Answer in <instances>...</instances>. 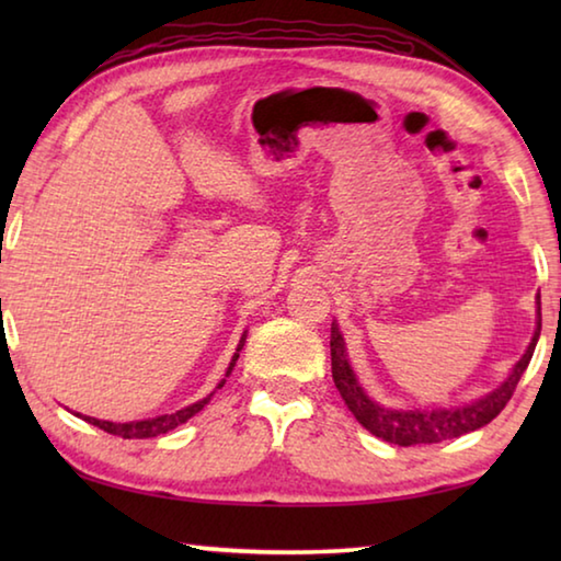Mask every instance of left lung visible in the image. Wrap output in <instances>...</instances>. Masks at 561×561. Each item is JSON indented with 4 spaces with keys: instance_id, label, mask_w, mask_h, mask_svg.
Wrapping results in <instances>:
<instances>
[{
    "instance_id": "8db88e82",
    "label": "left lung",
    "mask_w": 561,
    "mask_h": 561,
    "mask_svg": "<svg viewBox=\"0 0 561 561\" xmlns=\"http://www.w3.org/2000/svg\"><path fill=\"white\" fill-rule=\"evenodd\" d=\"M539 331H542V314H539V297H537V331L531 336L525 356L517 360V366L512 368L507 381L495 391L478 398L470 405L460 408H431V411H396V408H383L366 396L364 388L356 381V374L351 371V364L346 358V344L344 336L336 327V321L331 324V376L339 388L341 398L348 405V411L356 415V421L364 425L368 433H374L376 438H383L386 443L393 445H431L443 443L450 438H460V435L478 431L482 425H488L492 417H497L502 408L515 393L522 374L529 366V358L535 354Z\"/></svg>"
}]
</instances>
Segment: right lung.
Here are the masks:
<instances>
[{
  "label": "right lung",
  "instance_id": "add662e5",
  "mask_svg": "<svg viewBox=\"0 0 561 561\" xmlns=\"http://www.w3.org/2000/svg\"><path fill=\"white\" fill-rule=\"evenodd\" d=\"M244 339H247V334H242V339H240V346H237V354L232 356V360H230V366H227V374L225 376H230L232 374V368H234V364H237V358H240V351H242V346H244ZM222 383H225V378L220 383H217V388H222ZM210 398H213V393L207 396V398H203V401H197V403H193V405H187V408H183V411H175V413H170V415H158V417H146V421H130V423H111V421H99V417H83V421H89L91 425H96V428H101V431H106V433H111V435H121V438H156V435H163V433H168V431H173V428H178V425H183L187 417H193L195 413H201L203 408L210 403Z\"/></svg>",
  "mask_w": 561,
  "mask_h": 561
}]
</instances>
